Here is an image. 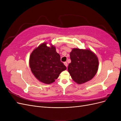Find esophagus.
Returning <instances> with one entry per match:
<instances>
[{"label": "esophagus", "instance_id": "34e87169", "mask_svg": "<svg viewBox=\"0 0 121 121\" xmlns=\"http://www.w3.org/2000/svg\"><path fill=\"white\" fill-rule=\"evenodd\" d=\"M64 65H65V67H67V66H68V64H67V62H65V63H64Z\"/></svg>", "mask_w": 121, "mask_h": 121}]
</instances>
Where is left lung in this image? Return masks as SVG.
Instances as JSON below:
<instances>
[{"instance_id":"1","label":"left lung","mask_w":121,"mask_h":121,"mask_svg":"<svg viewBox=\"0 0 121 121\" xmlns=\"http://www.w3.org/2000/svg\"><path fill=\"white\" fill-rule=\"evenodd\" d=\"M71 63L68 70L72 79L79 84H83L92 79L98 69V59L89 49L73 48L70 52Z\"/></svg>"}]
</instances>
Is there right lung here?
Segmentation results:
<instances>
[{
    "mask_svg": "<svg viewBox=\"0 0 121 121\" xmlns=\"http://www.w3.org/2000/svg\"><path fill=\"white\" fill-rule=\"evenodd\" d=\"M44 42L32 52L29 66L32 74L40 82L46 84L54 82L60 73L67 69L60 61V55L52 44Z\"/></svg>",
    "mask_w": 121,
    "mask_h": 121,
    "instance_id": "obj_1",
    "label": "right lung"
}]
</instances>
